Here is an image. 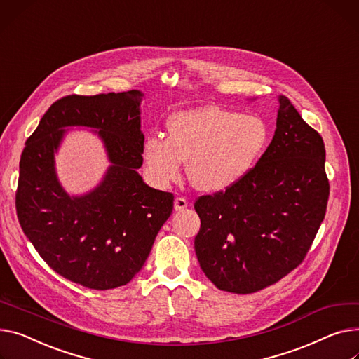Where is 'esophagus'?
Instances as JSON below:
<instances>
[{"mask_svg": "<svg viewBox=\"0 0 359 359\" xmlns=\"http://www.w3.org/2000/svg\"><path fill=\"white\" fill-rule=\"evenodd\" d=\"M187 208V201L184 198H176L175 199V210H184Z\"/></svg>", "mask_w": 359, "mask_h": 359, "instance_id": "esophagus-1", "label": "esophagus"}]
</instances>
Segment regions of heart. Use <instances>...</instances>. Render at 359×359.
I'll use <instances>...</instances> for the list:
<instances>
[{
    "instance_id": "b5f03b06",
    "label": "heart",
    "mask_w": 359,
    "mask_h": 359,
    "mask_svg": "<svg viewBox=\"0 0 359 359\" xmlns=\"http://www.w3.org/2000/svg\"><path fill=\"white\" fill-rule=\"evenodd\" d=\"M169 137L151 134L142 144V163L150 182L165 187L180 176L187 161V176L198 190L222 192L243 180L255 165L269 141V127L252 114L205 105L175 112Z\"/></svg>"
}]
</instances>
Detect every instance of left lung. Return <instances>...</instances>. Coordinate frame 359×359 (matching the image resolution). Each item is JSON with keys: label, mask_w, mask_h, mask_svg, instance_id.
I'll return each instance as SVG.
<instances>
[{"label": "left lung", "mask_w": 359, "mask_h": 359, "mask_svg": "<svg viewBox=\"0 0 359 359\" xmlns=\"http://www.w3.org/2000/svg\"><path fill=\"white\" fill-rule=\"evenodd\" d=\"M276 127L270 146L243 180L195 202L199 266L224 292L254 293L287 276L325 218L329 182L322 137L283 95Z\"/></svg>", "instance_id": "1"}]
</instances>
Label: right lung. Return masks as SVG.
Returning <instances> with one entry per match:
<instances>
[{
  "instance_id": "obj_1",
  "label": "right lung",
  "mask_w": 359,
  "mask_h": 359,
  "mask_svg": "<svg viewBox=\"0 0 359 359\" xmlns=\"http://www.w3.org/2000/svg\"><path fill=\"white\" fill-rule=\"evenodd\" d=\"M128 90L56 101L27 138L15 195L22 232L57 274L95 290L126 285L142 269L173 210V195L150 187L137 172L144 134L141 101ZM90 128L110 161L89 193L70 196L54 157L69 128Z\"/></svg>"
}]
</instances>
